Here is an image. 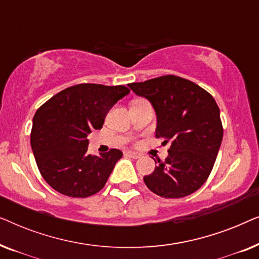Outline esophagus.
<instances>
[{"instance_id": "esophagus-1", "label": "esophagus", "mask_w": 259, "mask_h": 259, "mask_svg": "<svg viewBox=\"0 0 259 259\" xmlns=\"http://www.w3.org/2000/svg\"><path fill=\"white\" fill-rule=\"evenodd\" d=\"M126 154L128 155V157L133 158V159H138L140 158V154L137 153V152H133V151H126Z\"/></svg>"}]
</instances>
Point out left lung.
Here are the masks:
<instances>
[{
	"label": "left lung",
	"mask_w": 259,
	"mask_h": 259,
	"mask_svg": "<svg viewBox=\"0 0 259 259\" xmlns=\"http://www.w3.org/2000/svg\"><path fill=\"white\" fill-rule=\"evenodd\" d=\"M128 87L153 106L155 137L172 143L165 161L158 160L153 173L144 177L146 186L164 198L196 192L210 176L223 140L217 102L198 84L176 75L133 82Z\"/></svg>",
	"instance_id": "8db88e82"
}]
</instances>
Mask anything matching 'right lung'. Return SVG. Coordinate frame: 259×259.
<instances>
[{
  "instance_id": "add662e5",
  "label": "right lung",
  "mask_w": 259,
  "mask_h": 259,
  "mask_svg": "<svg viewBox=\"0 0 259 259\" xmlns=\"http://www.w3.org/2000/svg\"><path fill=\"white\" fill-rule=\"evenodd\" d=\"M128 93L125 86L81 83L59 92L37 109L30 145L49 186L73 198L93 196L105 186L122 152L88 154L87 136L102 128L109 109Z\"/></svg>"
}]
</instances>
